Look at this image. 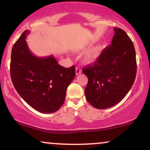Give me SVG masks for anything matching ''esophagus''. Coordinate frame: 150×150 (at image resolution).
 <instances>
[{"label": "esophagus", "instance_id": "esophagus-1", "mask_svg": "<svg viewBox=\"0 0 150 150\" xmlns=\"http://www.w3.org/2000/svg\"><path fill=\"white\" fill-rule=\"evenodd\" d=\"M81 73H82V70H80V68L79 67H76V68H75V73H76V75H80Z\"/></svg>", "mask_w": 150, "mask_h": 150}]
</instances>
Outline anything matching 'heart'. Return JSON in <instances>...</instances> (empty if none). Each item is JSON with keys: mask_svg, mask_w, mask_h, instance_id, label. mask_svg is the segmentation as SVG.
<instances>
[{"mask_svg": "<svg viewBox=\"0 0 150 150\" xmlns=\"http://www.w3.org/2000/svg\"><path fill=\"white\" fill-rule=\"evenodd\" d=\"M103 50H104L103 44H99L94 47L85 55L84 57V62L86 64H93L96 63L100 58Z\"/></svg>", "mask_w": 150, "mask_h": 150, "instance_id": "b5f03b06", "label": "heart"}]
</instances>
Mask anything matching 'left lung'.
I'll list each match as a JSON object with an SVG mask.
<instances>
[{"label":"left lung","instance_id":"1","mask_svg":"<svg viewBox=\"0 0 150 150\" xmlns=\"http://www.w3.org/2000/svg\"><path fill=\"white\" fill-rule=\"evenodd\" d=\"M82 72L88 78L86 99L92 106L104 109L120 102L131 89L137 72L135 48L125 31L115 27L111 45Z\"/></svg>","mask_w":150,"mask_h":150}]
</instances>
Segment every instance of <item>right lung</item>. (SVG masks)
I'll list each match as a JSON object with an SVG mask.
<instances>
[{
	"instance_id": "right-lung-1",
	"label": "right lung",
	"mask_w": 150,
	"mask_h": 150,
	"mask_svg": "<svg viewBox=\"0 0 150 150\" xmlns=\"http://www.w3.org/2000/svg\"><path fill=\"white\" fill-rule=\"evenodd\" d=\"M25 30L13 46L10 76L15 89L39 112H56L63 104L66 89L75 76L74 65L65 68L53 56L38 57L31 52Z\"/></svg>"
}]
</instances>
